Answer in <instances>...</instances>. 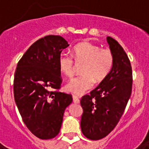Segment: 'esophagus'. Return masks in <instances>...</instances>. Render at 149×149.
I'll use <instances>...</instances> for the list:
<instances>
[{"instance_id": "34e87169", "label": "esophagus", "mask_w": 149, "mask_h": 149, "mask_svg": "<svg viewBox=\"0 0 149 149\" xmlns=\"http://www.w3.org/2000/svg\"><path fill=\"white\" fill-rule=\"evenodd\" d=\"M72 99H73V102H74V103L76 104L80 103V99H79L77 96H73V97H72Z\"/></svg>"}]
</instances>
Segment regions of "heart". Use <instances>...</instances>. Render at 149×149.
<instances>
[{
	"instance_id": "b5f03b06",
	"label": "heart",
	"mask_w": 149,
	"mask_h": 149,
	"mask_svg": "<svg viewBox=\"0 0 149 149\" xmlns=\"http://www.w3.org/2000/svg\"><path fill=\"white\" fill-rule=\"evenodd\" d=\"M75 61L84 64L80 77L72 80L66 90L72 93L81 95L93 87L94 82L100 84L106 79L114 65V55L109 49H101L89 41H83L72 49V55L61 53L59 56L60 71L65 77L72 78L74 75Z\"/></svg>"
}]
</instances>
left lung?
<instances>
[{
    "instance_id": "1",
    "label": "left lung",
    "mask_w": 149,
    "mask_h": 149,
    "mask_svg": "<svg viewBox=\"0 0 149 149\" xmlns=\"http://www.w3.org/2000/svg\"><path fill=\"white\" fill-rule=\"evenodd\" d=\"M107 40L114 55L113 68L103 82L81 100V131L85 137L93 141L105 137L115 128L132 94L130 61L115 39L108 37Z\"/></svg>"
}]
</instances>
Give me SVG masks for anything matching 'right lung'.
Wrapping results in <instances>:
<instances>
[{"label": "right lung", "instance_id": "1", "mask_svg": "<svg viewBox=\"0 0 149 149\" xmlns=\"http://www.w3.org/2000/svg\"><path fill=\"white\" fill-rule=\"evenodd\" d=\"M68 46L63 37L49 35L37 40L18 61L13 81L15 102L24 125L41 140L56 136L71 94L59 92L62 78L59 56Z\"/></svg>", "mask_w": 149, "mask_h": 149}]
</instances>
